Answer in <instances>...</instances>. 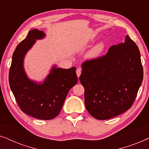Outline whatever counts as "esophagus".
<instances>
[{
    "instance_id": "obj_1",
    "label": "esophagus",
    "mask_w": 149,
    "mask_h": 149,
    "mask_svg": "<svg viewBox=\"0 0 149 149\" xmlns=\"http://www.w3.org/2000/svg\"><path fill=\"white\" fill-rule=\"evenodd\" d=\"M76 73H77V77H80V75H81V69H80V68H78V69H77V70H76Z\"/></svg>"
}]
</instances>
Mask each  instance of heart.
Returning a JSON list of instances; mask_svg holds the SVG:
<instances>
[{
	"label": "heart",
	"mask_w": 149,
	"mask_h": 149,
	"mask_svg": "<svg viewBox=\"0 0 149 149\" xmlns=\"http://www.w3.org/2000/svg\"><path fill=\"white\" fill-rule=\"evenodd\" d=\"M105 45L103 42H100L91 49L87 54V57L89 59H94L98 57L104 49Z\"/></svg>",
	"instance_id": "heart-1"
}]
</instances>
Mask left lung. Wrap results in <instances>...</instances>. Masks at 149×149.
I'll use <instances>...</instances> for the list:
<instances>
[{
	"mask_svg": "<svg viewBox=\"0 0 149 149\" xmlns=\"http://www.w3.org/2000/svg\"><path fill=\"white\" fill-rule=\"evenodd\" d=\"M81 68L79 81L92 117L109 119L132 107L143 79V67L139 49L129 36L106 55L85 60Z\"/></svg>",
	"mask_w": 149,
	"mask_h": 149,
	"instance_id": "left-lung-1",
	"label": "left lung"
}]
</instances>
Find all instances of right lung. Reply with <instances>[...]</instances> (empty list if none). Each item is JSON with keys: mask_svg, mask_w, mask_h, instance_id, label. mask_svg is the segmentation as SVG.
Here are the masks:
<instances>
[{"mask_svg": "<svg viewBox=\"0 0 149 149\" xmlns=\"http://www.w3.org/2000/svg\"><path fill=\"white\" fill-rule=\"evenodd\" d=\"M42 31H29L25 39L14 51L9 69V82L20 109L38 119L50 120L60 114L68 91L78 82L76 68L62 69L56 66L42 84L30 81L23 68L24 58L36 39L43 38Z\"/></svg>", "mask_w": 149, "mask_h": 149, "instance_id": "right-lung-1", "label": "right lung"}]
</instances>
